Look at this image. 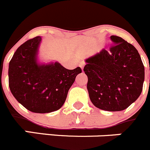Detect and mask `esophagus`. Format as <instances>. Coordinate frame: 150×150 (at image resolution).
<instances>
[{
  "mask_svg": "<svg viewBox=\"0 0 150 150\" xmlns=\"http://www.w3.org/2000/svg\"><path fill=\"white\" fill-rule=\"evenodd\" d=\"M84 65H85V64H84V63H83V62L80 63V64H79V67H81V68L82 71L83 70V67H84Z\"/></svg>",
  "mask_w": 150,
  "mask_h": 150,
  "instance_id": "obj_1",
  "label": "esophagus"
}]
</instances>
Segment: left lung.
Segmentation results:
<instances>
[{
  "instance_id": "1",
  "label": "left lung",
  "mask_w": 150,
  "mask_h": 150,
  "mask_svg": "<svg viewBox=\"0 0 150 150\" xmlns=\"http://www.w3.org/2000/svg\"><path fill=\"white\" fill-rule=\"evenodd\" d=\"M113 47L85 60L87 90L92 103L106 111H121L141 95L144 67L134 46L121 37H110Z\"/></svg>"
}]
</instances>
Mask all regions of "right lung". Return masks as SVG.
I'll use <instances>...</instances> for the list:
<instances>
[{
  "label": "right lung",
  "mask_w": 150,
  "mask_h": 150,
  "mask_svg": "<svg viewBox=\"0 0 150 150\" xmlns=\"http://www.w3.org/2000/svg\"><path fill=\"white\" fill-rule=\"evenodd\" d=\"M42 38L37 36L18 47L9 64V86L12 94L26 109L35 113L59 110L69 89L81 73L80 67L64 68L58 61L39 60Z\"/></svg>",
  "instance_id": "obj_1"
}]
</instances>
